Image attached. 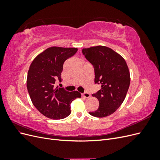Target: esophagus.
<instances>
[{
    "mask_svg": "<svg viewBox=\"0 0 160 160\" xmlns=\"http://www.w3.org/2000/svg\"><path fill=\"white\" fill-rule=\"evenodd\" d=\"M81 95H82V97H83V98H89L90 97H91V95H90V94L89 93H82Z\"/></svg>",
    "mask_w": 160,
    "mask_h": 160,
    "instance_id": "esophagus-1",
    "label": "esophagus"
}]
</instances>
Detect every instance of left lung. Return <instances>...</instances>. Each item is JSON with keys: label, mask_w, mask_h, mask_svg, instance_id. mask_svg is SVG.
I'll use <instances>...</instances> for the list:
<instances>
[{"label": "left lung", "mask_w": 160, "mask_h": 160, "mask_svg": "<svg viewBox=\"0 0 160 160\" xmlns=\"http://www.w3.org/2000/svg\"><path fill=\"white\" fill-rule=\"evenodd\" d=\"M95 71V83L101 88L92 94L98 99L99 108L92 116L105 118L113 113L122 104L130 84V74L125 59L118 52L105 46L92 47L82 50Z\"/></svg>", "instance_id": "1"}]
</instances>
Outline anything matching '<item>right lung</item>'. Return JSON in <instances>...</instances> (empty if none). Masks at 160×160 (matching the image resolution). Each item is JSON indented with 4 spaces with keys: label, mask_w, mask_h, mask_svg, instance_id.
I'll use <instances>...</instances> for the list:
<instances>
[{
    "label": "right lung",
    "mask_w": 160,
    "mask_h": 160,
    "mask_svg": "<svg viewBox=\"0 0 160 160\" xmlns=\"http://www.w3.org/2000/svg\"><path fill=\"white\" fill-rule=\"evenodd\" d=\"M77 48L52 47L38 55L28 71L27 87L34 106L45 117L61 119L71 113V103L81 95L55 88L57 79L61 81L64 62L73 56Z\"/></svg>",
    "instance_id": "add662e5"
}]
</instances>
